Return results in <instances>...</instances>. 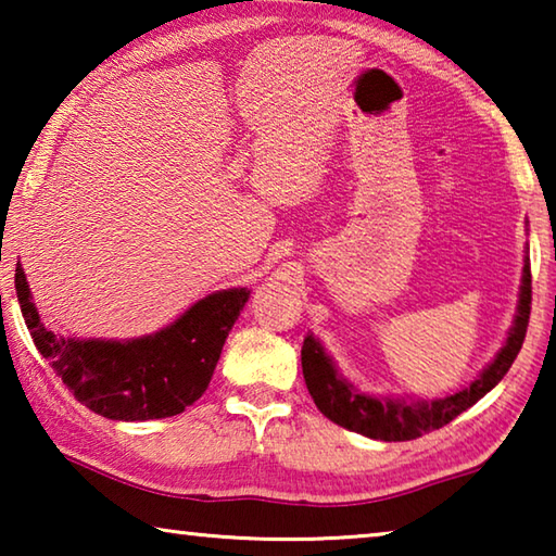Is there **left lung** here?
<instances>
[{
  "instance_id": "left-lung-1",
  "label": "left lung",
  "mask_w": 556,
  "mask_h": 556,
  "mask_svg": "<svg viewBox=\"0 0 556 556\" xmlns=\"http://www.w3.org/2000/svg\"><path fill=\"white\" fill-rule=\"evenodd\" d=\"M530 308L532 275L530 260H525L520 304H517L515 326L510 336H507L503 351L488 365L481 378L470 382V388L437 402L375 400L370 394L355 392L353 384L338 378L333 363L328 361L321 343L314 336H306L304 348H301V370H304L308 394H312V400L321 409L324 417L336 421L338 427H345L357 431V434L380 441L419 439L429 434V431L446 427L451 419H456L460 412L473 407L485 392H491L505 378V372L510 370V365L515 363V357L525 343L527 324H530Z\"/></svg>"
}]
</instances>
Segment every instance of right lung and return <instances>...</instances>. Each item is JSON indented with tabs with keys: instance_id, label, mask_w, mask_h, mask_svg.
Returning <instances> with one entry per match:
<instances>
[{
	"instance_id": "add662e5",
	"label": "right lung",
	"mask_w": 556,
	"mask_h": 556,
	"mask_svg": "<svg viewBox=\"0 0 556 556\" xmlns=\"http://www.w3.org/2000/svg\"><path fill=\"white\" fill-rule=\"evenodd\" d=\"M18 306L34 345L73 397L108 419L144 421L181 414L208 388L248 289L218 291L193 304L174 326L137 341H75L41 324L22 265L14 275Z\"/></svg>"
}]
</instances>
